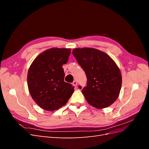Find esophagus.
Masks as SVG:
<instances>
[{"instance_id": "obj_1", "label": "esophagus", "mask_w": 149, "mask_h": 149, "mask_svg": "<svg viewBox=\"0 0 149 149\" xmlns=\"http://www.w3.org/2000/svg\"><path fill=\"white\" fill-rule=\"evenodd\" d=\"M72 84H73V85L74 86L76 87V86H77V85H78V82L76 81H74L73 82V83H72Z\"/></svg>"}]
</instances>
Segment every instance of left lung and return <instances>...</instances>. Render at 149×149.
Returning a JSON list of instances; mask_svg holds the SVG:
<instances>
[{"label":"left lung","instance_id":"left-lung-1","mask_svg":"<svg viewBox=\"0 0 149 149\" xmlns=\"http://www.w3.org/2000/svg\"><path fill=\"white\" fill-rule=\"evenodd\" d=\"M72 53L86 76V86L82 93L87 102L97 109L111 106L118 99L122 85V75L116 63L95 48H75Z\"/></svg>","mask_w":149,"mask_h":149}]
</instances>
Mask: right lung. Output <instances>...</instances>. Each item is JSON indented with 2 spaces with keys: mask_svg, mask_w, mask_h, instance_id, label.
I'll list each match as a JSON object with an SVG mask.
<instances>
[{
  "mask_svg": "<svg viewBox=\"0 0 149 149\" xmlns=\"http://www.w3.org/2000/svg\"><path fill=\"white\" fill-rule=\"evenodd\" d=\"M70 48H52L35 58L28 71L29 93L42 109L55 111L65 105L74 92V86L64 81L62 66L68 61Z\"/></svg>",
  "mask_w": 149,
  "mask_h": 149,
  "instance_id": "right-lung-1",
  "label": "right lung"
}]
</instances>
